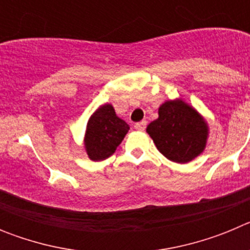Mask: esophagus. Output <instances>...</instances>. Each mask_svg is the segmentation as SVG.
Segmentation results:
<instances>
[{
    "label": "esophagus",
    "instance_id": "1",
    "mask_svg": "<svg viewBox=\"0 0 250 250\" xmlns=\"http://www.w3.org/2000/svg\"><path fill=\"white\" fill-rule=\"evenodd\" d=\"M135 129L139 130V131H144V130L146 129V121L143 120V121H140V123H136Z\"/></svg>",
    "mask_w": 250,
    "mask_h": 250
}]
</instances>
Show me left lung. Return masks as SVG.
I'll use <instances>...</instances> for the list:
<instances>
[{
    "mask_svg": "<svg viewBox=\"0 0 250 250\" xmlns=\"http://www.w3.org/2000/svg\"><path fill=\"white\" fill-rule=\"evenodd\" d=\"M146 132L165 158L185 164L204 151L209 129L193 106L175 99L160 105L159 118L147 125Z\"/></svg>",
    "mask_w": 250,
    "mask_h": 250,
    "instance_id": "obj_1",
    "label": "left lung"
}]
</instances>
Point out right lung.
Instances as JSON below:
<instances>
[{"instance_id":"right-lung-1","label":"right lung","mask_w":250,"mask_h":250,"mask_svg":"<svg viewBox=\"0 0 250 250\" xmlns=\"http://www.w3.org/2000/svg\"><path fill=\"white\" fill-rule=\"evenodd\" d=\"M129 129V125L115 114L112 105H101L90 116L86 126L83 144L90 160L101 161L111 156Z\"/></svg>"}]
</instances>
